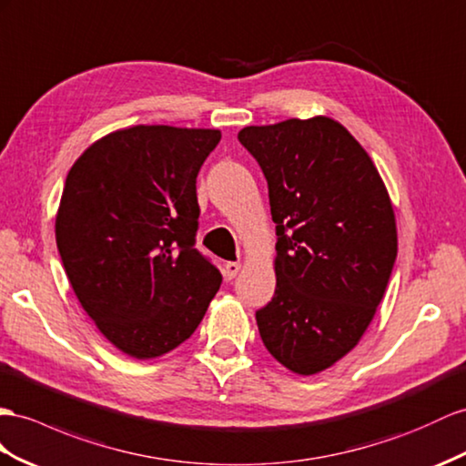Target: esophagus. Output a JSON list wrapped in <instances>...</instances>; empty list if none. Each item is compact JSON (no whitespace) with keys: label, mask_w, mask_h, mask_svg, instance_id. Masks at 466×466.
<instances>
[{"label":"esophagus","mask_w":466,"mask_h":466,"mask_svg":"<svg viewBox=\"0 0 466 466\" xmlns=\"http://www.w3.org/2000/svg\"><path fill=\"white\" fill-rule=\"evenodd\" d=\"M240 261H226L224 264V276L226 279H234L238 276V271H240Z\"/></svg>","instance_id":"obj_1"}]
</instances>
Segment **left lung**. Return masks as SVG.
<instances>
[{"instance_id":"left-lung-1","label":"left lung","mask_w":466,"mask_h":466,"mask_svg":"<svg viewBox=\"0 0 466 466\" xmlns=\"http://www.w3.org/2000/svg\"><path fill=\"white\" fill-rule=\"evenodd\" d=\"M264 171L276 222V293L256 311L269 354L323 372L362 339L388 288L398 232L388 190L349 129L325 116L238 134Z\"/></svg>"}]
</instances>
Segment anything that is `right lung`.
<instances>
[{
    "label": "right lung",
    "mask_w": 466,
    "mask_h": 466,
    "mask_svg": "<svg viewBox=\"0 0 466 466\" xmlns=\"http://www.w3.org/2000/svg\"><path fill=\"white\" fill-rule=\"evenodd\" d=\"M218 129L114 131L68 171L56 248L82 309L127 356H161L197 330L222 276L195 248L197 175Z\"/></svg>",
    "instance_id": "1"
}]
</instances>
